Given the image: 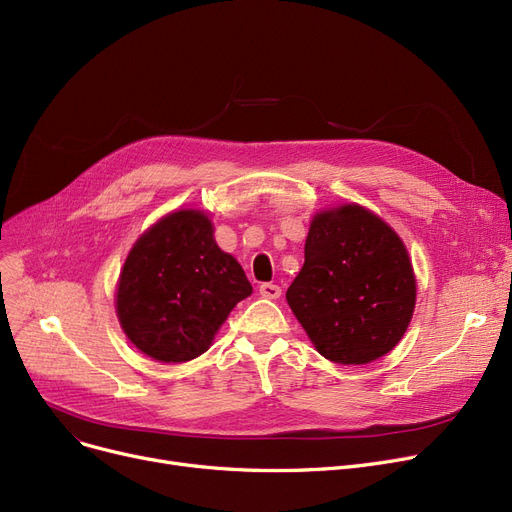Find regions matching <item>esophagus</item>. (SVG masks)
I'll list each match as a JSON object with an SVG mask.
<instances>
[{
  "mask_svg": "<svg viewBox=\"0 0 512 512\" xmlns=\"http://www.w3.org/2000/svg\"><path fill=\"white\" fill-rule=\"evenodd\" d=\"M259 294L263 299H272V301H276V299H280V294H282V288L278 286V284H272V282H265V284H261L259 286Z\"/></svg>",
  "mask_w": 512,
  "mask_h": 512,
  "instance_id": "34e87169",
  "label": "esophagus"
}]
</instances>
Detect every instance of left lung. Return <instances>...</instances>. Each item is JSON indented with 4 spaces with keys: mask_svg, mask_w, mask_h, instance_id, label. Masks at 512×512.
<instances>
[{
    "mask_svg": "<svg viewBox=\"0 0 512 512\" xmlns=\"http://www.w3.org/2000/svg\"><path fill=\"white\" fill-rule=\"evenodd\" d=\"M415 297L405 242L384 220L355 203L315 213L286 301L319 355L340 365L384 357L405 336Z\"/></svg>",
    "mask_w": 512,
    "mask_h": 512,
    "instance_id": "left-lung-1",
    "label": "left lung"
}]
</instances>
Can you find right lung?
Wrapping results in <instances>:
<instances>
[{
    "label": "right lung",
    "instance_id": "obj_1",
    "mask_svg": "<svg viewBox=\"0 0 512 512\" xmlns=\"http://www.w3.org/2000/svg\"><path fill=\"white\" fill-rule=\"evenodd\" d=\"M253 292L240 263L213 238L207 215L180 209L130 249L116 311L128 340L161 363L203 355L230 311Z\"/></svg>",
    "mask_w": 512,
    "mask_h": 512
}]
</instances>
